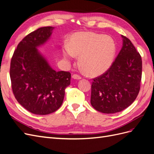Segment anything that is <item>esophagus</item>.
<instances>
[{"label":"esophagus","instance_id":"1","mask_svg":"<svg viewBox=\"0 0 154 154\" xmlns=\"http://www.w3.org/2000/svg\"><path fill=\"white\" fill-rule=\"evenodd\" d=\"M72 78L76 79V80H80V79L82 78V76L79 75V74H74L72 75Z\"/></svg>","mask_w":154,"mask_h":154}]
</instances>
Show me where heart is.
I'll return each instance as SVG.
<instances>
[{"instance_id":"heart-1","label":"heart","mask_w":154,"mask_h":154,"mask_svg":"<svg viewBox=\"0 0 154 154\" xmlns=\"http://www.w3.org/2000/svg\"><path fill=\"white\" fill-rule=\"evenodd\" d=\"M116 45L110 36L92 32H78L65 45L62 54L66 60L79 56V64L88 74L98 75L108 69L113 62Z\"/></svg>"}]
</instances>
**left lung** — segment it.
<instances>
[{"label":"left lung","mask_w":154,"mask_h":154,"mask_svg":"<svg viewBox=\"0 0 154 154\" xmlns=\"http://www.w3.org/2000/svg\"><path fill=\"white\" fill-rule=\"evenodd\" d=\"M122 36L123 47L111 66L92 79L91 103L102 113L114 114L127 108L140 90L141 57L131 41Z\"/></svg>","instance_id":"8db88e82"}]
</instances>
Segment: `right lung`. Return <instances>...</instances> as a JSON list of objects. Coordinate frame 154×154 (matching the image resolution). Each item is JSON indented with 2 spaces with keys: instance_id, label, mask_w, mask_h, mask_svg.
<instances>
[{
  "instance_id": "1",
  "label": "right lung",
  "mask_w": 154,
  "mask_h": 154,
  "mask_svg": "<svg viewBox=\"0 0 154 154\" xmlns=\"http://www.w3.org/2000/svg\"><path fill=\"white\" fill-rule=\"evenodd\" d=\"M53 29L51 26L40 27L26 36L11 60L13 94L23 107L35 114L57 111L63 103L65 89L71 83V73L54 71L36 48L48 40Z\"/></svg>"
}]
</instances>
